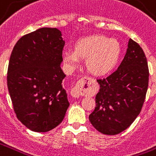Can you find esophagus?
<instances>
[{
    "label": "esophagus",
    "mask_w": 156,
    "mask_h": 156,
    "mask_svg": "<svg viewBox=\"0 0 156 156\" xmlns=\"http://www.w3.org/2000/svg\"><path fill=\"white\" fill-rule=\"evenodd\" d=\"M87 79H90L89 78H87V77H84V78H81L80 80L78 81V83L76 84V86L72 89L71 91V95L72 97H75V98H78L80 97L82 95H83V86L84 84L86 83V81Z\"/></svg>",
    "instance_id": "obj_1"
}]
</instances>
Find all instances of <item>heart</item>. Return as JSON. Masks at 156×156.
<instances>
[{"mask_svg": "<svg viewBox=\"0 0 156 156\" xmlns=\"http://www.w3.org/2000/svg\"><path fill=\"white\" fill-rule=\"evenodd\" d=\"M119 42L102 35H91L78 39L74 51L63 52V60L69 68L77 67L81 59H86V67L96 76H104L114 69L119 59Z\"/></svg>", "mask_w": 156, "mask_h": 156, "instance_id": "heart-1", "label": "heart"}]
</instances>
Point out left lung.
Returning <instances> with one entry per match:
<instances>
[{
	"label": "left lung",
	"mask_w": 156,
	"mask_h": 156,
	"mask_svg": "<svg viewBox=\"0 0 156 156\" xmlns=\"http://www.w3.org/2000/svg\"><path fill=\"white\" fill-rule=\"evenodd\" d=\"M149 70L144 51L132 39L118 69L109 77L98 79L99 92L89 120L100 133H120L133 123L145 101Z\"/></svg>",
	"instance_id": "left-lung-1"
}]
</instances>
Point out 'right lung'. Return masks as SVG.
Masks as SVG:
<instances>
[{
	"mask_svg": "<svg viewBox=\"0 0 156 156\" xmlns=\"http://www.w3.org/2000/svg\"><path fill=\"white\" fill-rule=\"evenodd\" d=\"M64 46L59 29L41 28L23 36L10 55L7 86L14 110L33 132L57 127L69 106L60 68Z\"/></svg>",
	"mask_w": 156,
	"mask_h": 156,
	"instance_id": "1",
	"label": "right lung"
}]
</instances>
